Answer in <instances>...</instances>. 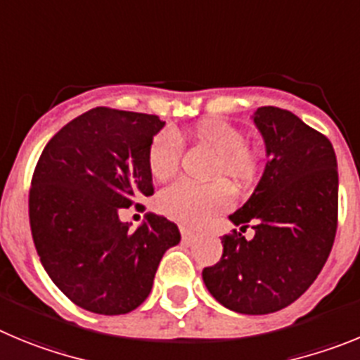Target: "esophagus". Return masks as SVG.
Here are the masks:
<instances>
[{"instance_id":"obj_1","label":"esophagus","mask_w":360,"mask_h":360,"mask_svg":"<svg viewBox=\"0 0 360 360\" xmlns=\"http://www.w3.org/2000/svg\"><path fill=\"white\" fill-rule=\"evenodd\" d=\"M179 231H181V236H183L184 242H192V240H195V238H197V233L193 231V229L184 228V226H181Z\"/></svg>"}]
</instances>
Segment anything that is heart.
Returning a JSON list of instances; mask_svg holds the SVG:
<instances>
[{"instance_id": "obj_1", "label": "heart", "mask_w": 360, "mask_h": 360, "mask_svg": "<svg viewBox=\"0 0 360 360\" xmlns=\"http://www.w3.org/2000/svg\"><path fill=\"white\" fill-rule=\"evenodd\" d=\"M183 134L163 131L147 150L148 172L158 181L168 179L179 167ZM190 138L215 154L210 179L228 181L240 188L252 183L260 172V150L245 141V134L224 120H208L197 125ZM231 204V193L222 183L195 184L176 181L160 193L158 206L170 219L186 226H202Z\"/></svg>"}]
</instances>
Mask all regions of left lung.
Here are the masks:
<instances>
[{"label":"left lung","mask_w":360,"mask_h":360,"mask_svg":"<svg viewBox=\"0 0 360 360\" xmlns=\"http://www.w3.org/2000/svg\"><path fill=\"white\" fill-rule=\"evenodd\" d=\"M255 124L267 150L264 176L240 210L229 215L255 236H222V258L204 267L210 294L229 310L271 314L309 289L338 231V160L325 134L285 109L258 108Z\"/></svg>","instance_id":"8db88e82"}]
</instances>
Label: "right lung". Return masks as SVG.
I'll return each mask as SVG.
<instances>
[{
    "label": "right lung",
    "mask_w": 360,
    "mask_h": 360,
    "mask_svg": "<svg viewBox=\"0 0 360 360\" xmlns=\"http://www.w3.org/2000/svg\"><path fill=\"white\" fill-rule=\"evenodd\" d=\"M156 115L95 108L64 125L32 176L28 215L44 271L80 309L127 314L150 294L174 222L148 213L131 229L120 212L152 195L147 150L163 129Z\"/></svg>",
    "instance_id": "obj_1"
}]
</instances>
